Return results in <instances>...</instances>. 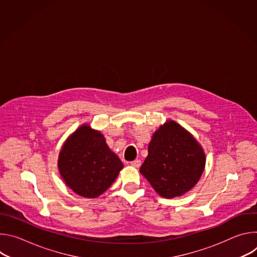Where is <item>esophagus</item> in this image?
Masks as SVG:
<instances>
[{
    "label": "esophagus",
    "mask_w": 257,
    "mask_h": 257,
    "mask_svg": "<svg viewBox=\"0 0 257 257\" xmlns=\"http://www.w3.org/2000/svg\"><path fill=\"white\" fill-rule=\"evenodd\" d=\"M131 166H133V167H135V168H139V167L141 166V161L135 160V161L131 162Z\"/></svg>",
    "instance_id": "1"
}]
</instances>
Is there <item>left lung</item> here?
I'll list each match as a JSON object with an SVG mask.
<instances>
[{
  "label": "left lung",
  "instance_id": "left-lung-1",
  "mask_svg": "<svg viewBox=\"0 0 257 257\" xmlns=\"http://www.w3.org/2000/svg\"><path fill=\"white\" fill-rule=\"evenodd\" d=\"M204 166L205 156L197 141L170 121L154 134L139 171L161 196L173 198L196 184Z\"/></svg>",
  "mask_w": 257,
  "mask_h": 257
}]
</instances>
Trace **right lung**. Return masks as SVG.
<instances>
[{
	"mask_svg": "<svg viewBox=\"0 0 257 257\" xmlns=\"http://www.w3.org/2000/svg\"><path fill=\"white\" fill-rule=\"evenodd\" d=\"M122 168V162L108 149L103 135L86 125L67 139L59 157V171L66 184L86 198L102 194Z\"/></svg>",
	"mask_w": 257,
	"mask_h": 257,
	"instance_id": "1",
	"label": "right lung"
}]
</instances>
